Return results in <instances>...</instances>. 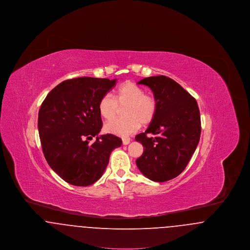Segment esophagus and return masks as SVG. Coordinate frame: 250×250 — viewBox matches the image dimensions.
I'll use <instances>...</instances> for the list:
<instances>
[{
  "label": "esophagus",
  "instance_id": "obj_1",
  "mask_svg": "<svg viewBox=\"0 0 250 250\" xmlns=\"http://www.w3.org/2000/svg\"><path fill=\"white\" fill-rule=\"evenodd\" d=\"M130 143V139L129 138H124L123 139V144L124 145H127V144H129Z\"/></svg>",
  "mask_w": 250,
  "mask_h": 250
}]
</instances>
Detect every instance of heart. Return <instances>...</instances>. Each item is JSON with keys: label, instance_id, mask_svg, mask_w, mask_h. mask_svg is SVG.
<instances>
[{"label": "heart", "instance_id": "b5f03b06", "mask_svg": "<svg viewBox=\"0 0 250 250\" xmlns=\"http://www.w3.org/2000/svg\"><path fill=\"white\" fill-rule=\"evenodd\" d=\"M120 107L125 117L112 120L105 125L107 133L125 137L137 130L141 123L150 124L155 118L157 102L154 95L145 93L144 88L133 82L120 84L113 96L105 94L98 101V111L106 120L112 119Z\"/></svg>", "mask_w": 250, "mask_h": 250}]
</instances>
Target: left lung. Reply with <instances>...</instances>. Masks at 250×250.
<instances>
[{
  "mask_svg": "<svg viewBox=\"0 0 250 250\" xmlns=\"http://www.w3.org/2000/svg\"><path fill=\"white\" fill-rule=\"evenodd\" d=\"M138 84L151 88L157 102L155 118L135 137L143 154L136 160L143 175L154 182L177 177L188 166L201 138V115L196 99L166 76L145 78Z\"/></svg>",
  "mask_w": 250,
  "mask_h": 250,
  "instance_id": "1",
  "label": "left lung"
}]
</instances>
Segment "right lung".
Wrapping results in <instances>:
<instances>
[{
    "mask_svg": "<svg viewBox=\"0 0 250 250\" xmlns=\"http://www.w3.org/2000/svg\"><path fill=\"white\" fill-rule=\"evenodd\" d=\"M116 80L83 77L67 80L53 88L38 112V132L49 167L66 183L93 185L104 173L109 155L122 145L102 128L98 101ZM94 136L97 140L89 144Z\"/></svg>",
    "mask_w": 250,
    "mask_h": 250,
    "instance_id": "right-lung-1",
    "label": "right lung"
}]
</instances>
